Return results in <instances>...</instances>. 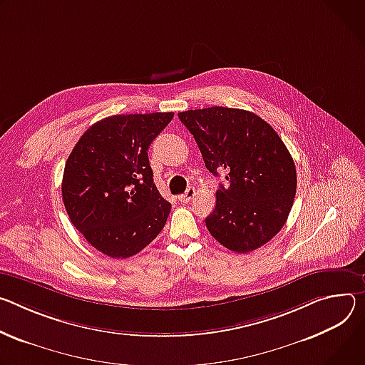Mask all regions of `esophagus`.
Here are the masks:
<instances>
[{
  "mask_svg": "<svg viewBox=\"0 0 365 365\" xmlns=\"http://www.w3.org/2000/svg\"><path fill=\"white\" fill-rule=\"evenodd\" d=\"M195 195V190L194 188H188L184 194H181V195H178V200L181 201V203H188V201L192 198Z\"/></svg>",
  "mask_w": 365,
  "mask_h": 365,
  "instance_id": "esophagus-1",
  "label": "esophagus"
}]
</instances>
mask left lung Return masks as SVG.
Masks as SVG:
<instances>
[{
    "mask_svg": "<svg viewBox=\"0 0 365 365\" xmlns=\"http://www.w3.org/2000/svg\"><path fill=\"white\" fill-rule=\"evenodd\" d=\"M194 136L206 168L226 171L227 185L216 191L206 217L212 236L225 248L258 250L284 226L296 197L294 160L277 132L255 113L209 107L178 113Z\"/></svg>",
    "mask_w": 365,
    "mask_h": 365,
    "instance_id": "8db88e82",
    "label": "left lung"
}]
</instances>
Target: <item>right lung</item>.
Here are the masks:
<instances>
[{
    "instance_id": "right-lung-1",
    "label": "right lung",
    "mask_w": 365,
    "mask_h": 365,
    "mask_svg": "<svg viewBox=\"0 0 365 365\" xmlns=\"http://www.w3.org/2000/svg\"><path fill=\"white\" fill-rule=\"evenodd\" d=\"M173 117L171 111L106 117L79 138L66 159V213L110 258L136 255L167 223L171 205L153 184L148 149Z\"/></svg>"
}]
</instances>
